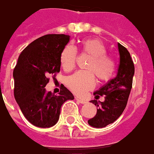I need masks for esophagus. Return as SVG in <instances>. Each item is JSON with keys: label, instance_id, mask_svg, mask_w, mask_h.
<instances>
[{"label": "esophagus", "instance_id": "34e87169", "mask_svg": "<svg viewBox=\"0 0 154 154\" xmlns=\"http://www.w3.org/2000/svg\"><path fill=\"white\" fill-rule=\"evenodd\" d=\"M75 100H77V101H79V103H81V104H85L87 103V101L85 100H83V99H80V98H79V97H75Z\"/></svg>", "mask_w": 154, "mask_h": 154}]
</instances>
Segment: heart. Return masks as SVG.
Here are the masks:
<instances>
[{"label":"heart","instance_id":"obj_1","mask_svg":"<svg viewBox=\"0 0 154 154\" xmlns=\"http://www.w3.org/2000/svg\"><path fill=\"white\" fill-rule=\"evenodd\" d=\"M82 54L89 57L85 69L75 73L66 79V84L69 89L76 95H84L92 90L96 85V78L100 83L109 81L115 71L114 59L106 55V45L97 39L84 40L80 45ZM77 49L75 46L67 45L62 49L60 55V62L66 71H70L75 66Z\"/></svg>","mask_w":154,"mask_h":154}]
</instances>
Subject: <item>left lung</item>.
Instances as JSON below:
<instances>
[{
	"label": "left lung",
	"mask_w": 154,
	"mask_h": 154,
	"mask_svg": "<svg viewBox=\"0 0 154 154\" xmlns=\"http://www.w3.org/2000/svg\"><path fill=\"white\" fill-rule=\"evenodd\" d=\"M118 46L120 63L117 76L93 93L96 100H92V102L97 106V110L96 115L88 122L94 128H105L119 118L125 109L132 88L135 73L133 61L124 46L119 43ZM101 95L105 97V101L99 104L96 100Z\"/></svg>",
	"instance_id": "1"
}]
</instances>
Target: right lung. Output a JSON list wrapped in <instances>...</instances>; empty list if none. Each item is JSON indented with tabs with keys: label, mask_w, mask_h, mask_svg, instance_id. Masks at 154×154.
<instances>
[{
	"label": "right lung",
	"mask_w": 154,
	"mask_h": 154,
	"mask_svg": "<svg viewBox=\"0 0 154 154\" xmlns=\"http://www.w3.org/2000/svg\"><path fill=\"white\" fill-rule=\"evenodd\" d=\"M70 35L48 34L38 38L22 51L14 69V94L26 119L38 128H50L59 119L61 107L74 96L66 87L58 95L46 92L48 76L60 72V55Z\"/></svg>",
	"instance_id": "1"
}]
</instances>
